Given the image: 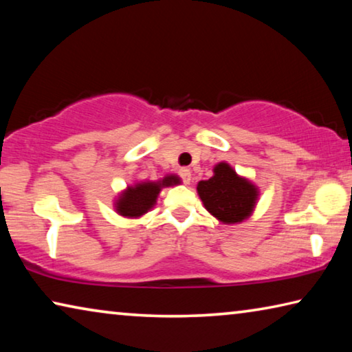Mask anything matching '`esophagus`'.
<instances>
[{
	"label": "esophagus",
	"instance_id": "obj_1",
	"mask_svg": "<svg viewBox=\"0 0 352 352\" xmlns=\"http://www.w3.org/2000/svg\"><path fill=\"white\" fill-rule=\"evenodd\" d=\"M178 175H180V178H182L184 184H188L190 182V169L182 168L180 170H178Z\"/></svg>",
	"mask_w": 352,
	"mask_h": 352
}]
</instances>
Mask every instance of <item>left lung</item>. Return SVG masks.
I'll return each mask as SVG.
<instances>
[{
    "label": "left lung",
    "mask_w": 352,
    "mask_h": 352,
    "mask_svg": "<svg viewBox=\"0 0 352 352\" xmlns=\"http://www.w3.org/2000/svg\"><path fill=\"white\" fill-rule=\"evenodd\" d=\"M197 192L206 210L223 223L245 220L258 200V188L237 175L226 163H219L214 168L210 180L199 182Z\"/></svg>",
    "instance_id": "1"
}]
</instances>
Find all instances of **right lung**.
<instances>
[{"instance_id": "add662e5", "label": "right lung", "mask_w": 352, "mask_h": 352, "mask_svg": "<svg viewBox=\"0 0 352 352\" xmlns=\"http://www.w3.org/2000/svg\"><path fill=\"white\" fill-rule=\"evenodd\" d=\"M180 183L177 175H168L160 182H141L129 186L116 200V211L124 217H140L157 204L160 190Z\"/></svg>"}]
</instances>
